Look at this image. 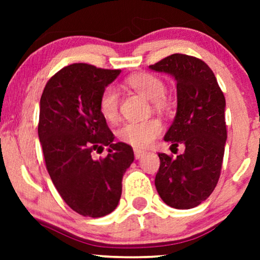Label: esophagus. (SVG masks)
<instances>
[{"mask_svg":"<svg viewBox=\"0 0 260 260\" xmlns=\"http://www.w3.org/2000/svg\"><path fill=\"white\" fill-rule=\"evenodd\" d=\"M145 154L144 150H140V149H134V156H136V159H140V157H143V155Z\"/></svg>","mask_w":260,"mask_h":260,"instance_id":"obj_1","label":"esophagus"}]
</instances>
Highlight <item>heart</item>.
Wrapping results in <instances>:
<instances>
[{"mask_svg": "<svg viewBox=\"0 0 260 260\" xmlns=\"http://www.w3.org/2000/svg\"><path fill=\"white\" fill-rule=\"evenodd\" d=\"M126 84L138 94L153 101L156 109L166 106L165 83L159 77L150 73H137L126 80ZM99 111L109 122H115L118 118V94L112 86L103 90L99 99ZM162 132V124L156 118H150L140 122H127L118 129L117 136L122 142L128 143L137 148L147 147Z\"/></svg>", "mask_w": 260, "mask_h": 260, "instance_id": "obj_1", "label": "heart"}]
</instances>
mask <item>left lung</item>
<instances>
[{
    "mask_svg": "<svg viewBox=\"0 0 260 260\" xmlns=\"http://www.w3.org/2000/svg\"><path fill=\"white\" fill-rule=\"evenodd\" d=\"M149 68L177 82V112L164 139L171 148L186 147L176 159L159 153L155 187L170 207L194 208L213 193L221 172L228 138L225 96L210 67L193 56L174 53Z\"/></svg>",
    "mask_w": 260,
    "mask_h": 260,
    "instance_id": "1",
    "label": "left lung"
}]
</instances>
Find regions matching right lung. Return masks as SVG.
Instances as JSON below:
<instances>
[{
    "label": "right lung",
    "mask_w": 260,
    "mask_h": 260,
    "mask_svg": "<svg viewBox=\"0 0 260 260\" xmlns=\"http://www.w3.org/2000/svg\"><path fill=\"white\" fill-rule=\"evenodd\" d=\"M120 73L73 63L52 76L41 95L38 133L47 172L66 204L83 216L115 210L122 177L134 160L131 145L113 143L99 111L101 92ZM103 146L109 147L108 156L91 158Z\"/></svg>",
    "instance_id": "1"
}]
</instances>
